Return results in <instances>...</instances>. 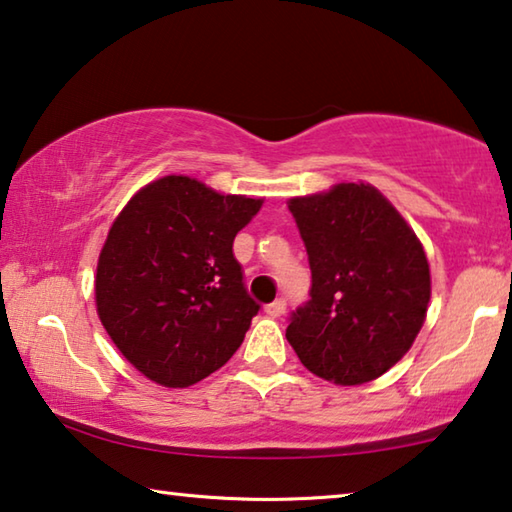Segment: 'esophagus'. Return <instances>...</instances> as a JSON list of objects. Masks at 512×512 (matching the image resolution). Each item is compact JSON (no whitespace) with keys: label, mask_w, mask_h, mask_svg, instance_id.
Instances as JSON below:
<instances>
[{"label":"esophagus","mask_w":512,"mask_h":512,"mask_svg":"<svg viewBox=\"0 0 512 512\" xmlns=\"http://www.w3.org/2000/svg\"><path fill=\"white\" fill-rule=\"evenodd\" d=\"M265 311H267V315H272V317L283 315V311H286V299H276V301H272V304L265 306Z\"/></svg>","instance_id":"obj_1"}]
</instances>
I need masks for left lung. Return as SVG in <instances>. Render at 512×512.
<instances>
[{
  "mask_svg": "<svg viewBox=\"0 0 512 512\" xmlns=\"http://www.w3.org/2000/svg\"><path fill=\"white\" fill-rule=\"evenodd\" d=\"M311 265V299L286 338L306 370L338 385L379 379L420 333L429 261L413 229L370 183L288 201Z\"/></svg>",
  "mask_w": 512,
  "mask_h": 512,
  "instance_id": "8db88e82",
  "label": "left lung"
}]
</instances>
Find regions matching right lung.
Instances as JSON below:
<instances>
[{
    "label": "right lung",
    "instance_id": "obj_1",
    "mask_svg": "<svg viewBox=\"0 0 512 512\" xmlns=\"http://www.w3.org/2000/svg\"><path fill=\"white\" fill-rule=\"evenodd\" d=\"M263 199L163 177L131 197L97 263V313L122 356L165 388H188L229 360L258 306L233 256Z\"/></svg>",
    "mask_w": 512,
    "mask_h": 512
}]
</instances>
